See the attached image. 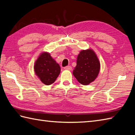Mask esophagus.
<instances>
[{"instance_id":"obj_1","label":"esophagus","mask_w":135,"mask_h":135,"mask_svg":"<svg viewBox=\"0 0 135 135\" xmlns=\"http://www.w3.org/2000/svg\"><path fill=\"white\" fill-rule=\"evenodd\" d=\"M64 70H72V67H71V66H70V65L67 66V67H64Z\"/></svg>"}]
</instances>
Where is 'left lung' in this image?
Wrapping results in <instances>:
<instances>
[{
  "mask_svg": "<svg viewBox=\"0 0 135 135\" xmlns=\"http://www.w3.org/2000/svg\"><path fill=\"white\" fill-rule=\"evenodd\" d=\"M100 68V61L94 51L83 50L77 57L76 65L73 73L80 84L88 85L97 78Z\"/></svg>",
  "mask_w": 135,
  "mask_h": 135,
  "instance_id": "1",
  "label": "left lung"
}]
</instances>
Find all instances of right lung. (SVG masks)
<instances>
[{
	"label": "right lung",
	"mask_w": 135,
	"mask_h": 135,
	"mask_svg": "<svg viewBox=\"0 0 135 135\" xmlns=\"http://www.w3.org/2000/svg\"><path fill=\"white\" fill-rule=\"evenodd\" d=\"M34 71L39 79L45 85H49L55 82L60 73V67L50 53L40 54L34 65Z\"/></svg>",
	"instance_id": "right-lung-1"
}]
</instances>
